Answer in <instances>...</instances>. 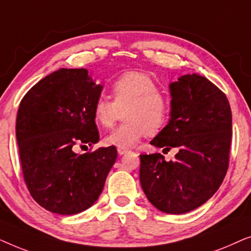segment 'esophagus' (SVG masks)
<instances>
[{
  "mask_svg": "<svg viewBox=\"0 0 251 251\" xmlns=\"http://www.w3.org/2000/svg\"><path fill=\"white\" fill-rule=\"evenodd\" d=\"M126 152H128V150L126 149H123V147H118V153L120 154V155H123V154H126Z\"/></svg>",
  "mask_w": 251,
  "mask_h": 251,
  "instance_id": "1",
  "label": "esophagus"
}]
</instances>
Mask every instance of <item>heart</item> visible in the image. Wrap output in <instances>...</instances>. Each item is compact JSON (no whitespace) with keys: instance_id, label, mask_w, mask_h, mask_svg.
I'll return each mask as SVG.
<instances>
[{"instance_id":"heart-1","label":"heart","mask_w":251,"mask_h":251,"mask_svg":"<svg viewBox=\"0 0 251 251\" xmlns=\"http://www.w3.org/2000/svg\"><path fill=\"white\" fill-rule=\"evenodd\" d=\"M113 101L99 96L92 106L95 121L109 128L123 113L125 125L113 129L105 136L109 146L131 147L145 135H155L166 126L170 114V101L159 91L150 75L140 72H128L112 83Z\"/></svg>"}]
</instances>
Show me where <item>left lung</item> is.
<instances>
[{"label":"left lung","mask_w":251,"mask_h":251,"mask_svg":"<svg viewBox=\"0 0 251 251\" xmlns=\"http://www.w3.org/2000/svg\"><path fill=\"white\" fill-rule=\"evenodd\" d=\"M169 89L170 120L151 145L178 152L174 161L160 153L142 154L139 179L154 207L180 215L207 202L224 180L232 112L224 92L199 74L183 75Z\"/></svg>","instance_id":"1"}]
</instances>
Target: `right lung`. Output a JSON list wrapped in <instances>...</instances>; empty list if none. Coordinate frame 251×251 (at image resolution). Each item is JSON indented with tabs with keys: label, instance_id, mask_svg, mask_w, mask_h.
<instances>
[{
	"label": "right lung",
	"instance_id": "right-lung-1",
	"mask_svg": "<svg viewBox=\"0 0 251 251\" xmlns=\"http://www.w3.org/2000/svg\"><path fill=\"white\" fill-rule=\"evenodd\" d=\"M102 85L85 68H60L24 96L16 137L26 186L34 200L58 215H75L97 201L115 163V146L84 154L98 143L92 106Z\"/></svg>",
	"mask_w": 251,
	"mask_h": 251
}]
</instances>
